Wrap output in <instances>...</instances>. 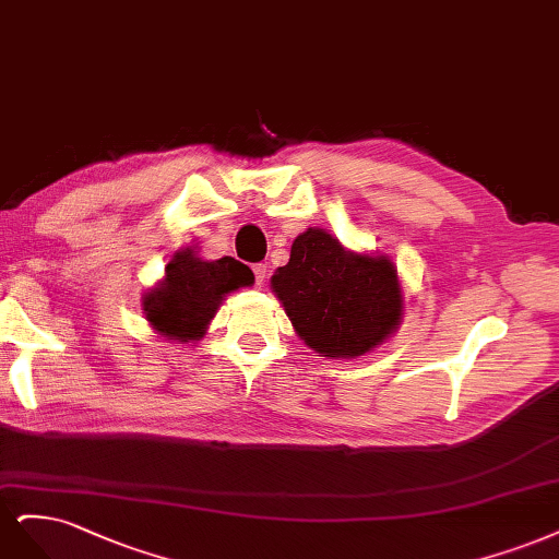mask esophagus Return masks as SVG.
Masks as SVG:
<instances>
[{"label": "esophagus", "instance_id": "esophagus-1", "mask_svg": "<svg viewBox=\"0 0 559 559\" xmlns=\"http://www.w3.org/2000/svg\"><path fill=\"white\" fill-rule=\"evenodd\" d=\"M253 274H255L258 285H262V283H264V278H266V264H262V262L253 264Z\"/></svg>", "mask_w": 559, "mask_h": 559}]
</instances>
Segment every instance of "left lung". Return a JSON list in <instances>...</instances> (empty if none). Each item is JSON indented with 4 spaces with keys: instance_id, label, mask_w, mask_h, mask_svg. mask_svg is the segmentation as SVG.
Segmentation results:
<instances>
[{
    "instance_id": "left-lung-1",
    "label": "left lung",
    "mask_w": 559,
    "mask_h": 559,
    "mask_svg": "<svg viewBox=\"0 0 559 559\" xmlns=\"http://www.w3.org/2000/svg\"><path fill=\"white\" fill-rule=\"evenodd\" d=\"M272 287L297 334L325 357H357L402 322L397 269L388 258L355 255L332 234L309 227Z\"/></svg>"
}]
</instances>
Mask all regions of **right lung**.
<instances>
[{"label":"right lung","instance_id":"1","mask_svg":"<svg viewBox=\"0 0 559 559\" xmlns=\"http://www.w3.org/2000/svg\"><path fill=\"white\" fill-rule=\"evenodd\" d=\"M165 272V281L143 299V311L157 332L178 341L202 336L223 297L255 281L239 260L206 262L192 248L176 253Z\"/></svg>","mask_w":559,"mask_h":559}]
</instances>
